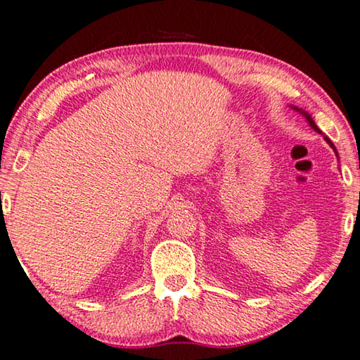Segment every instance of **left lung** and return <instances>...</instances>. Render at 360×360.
<instances>
[{"label": "left lung", "instance_id": "left-lung-1", "mask_svg": "<svg viewBox=\"0 0 360 360\" xmlns=\"http://www.w3.org/2000/svg\"><path fill=\"white\" fill-rule=\"evenodd\" d=\"M297 110H299V108H297ZM299 112H300V113H304V115H305V118H307V122H309V123H310V127H311V128H314V129H315V131H319V133H321V131H320V129H319V127H316V124H315V122H314V120H311V117L309 115V113H305V112H302V110H299ZM325 139H326V143H328V144H330V146H331V148H333V149H335V153H336V148H335V144H333V143L330 141V138H326V136H325Z\"/></svg>", "mask_w": 360, "mask_h": 360}]
</instances>
